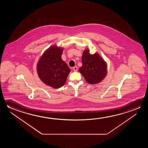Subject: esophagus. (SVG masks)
Instances as JSON below:
<instances>
[{"label": "esophagus", "mask_w": 148, "mask_h": 148, "mask_svg": "<svg viewBox=\"0 0 148 148\" xmlns=\"http://www.w3.org/2000/svg\"><path fill=\"white\" fill-rule=\"evenodd\" d=\"M73 70L74 71H75V72H76V71H77L78 70V68L77 66H75L74 67H73Z\"/></svg>", "instance_id": "esophagus-1"}]
</instances>
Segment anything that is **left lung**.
I'll return each mask as SVG.
<instances>
[{"instance_id":"1","label":"left lung","mask_w":148,"mask_h":148,"mask_svg":"<svg viewBox=\"0 0 148 148\" xmlns=\"http://www.w3.org/2000/svg\"><path fill=\"white\" fill-rule=\"evenodd\" d=\"M82 65L79 72L85 78L87 82L95 84L101 82L107 74V64L98 53L90 54L86 49L82 54Z\"/></svg>"}]
</instances>
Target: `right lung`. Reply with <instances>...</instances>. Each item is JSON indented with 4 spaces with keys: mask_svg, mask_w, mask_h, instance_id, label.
Returning a JSON list of instances; mask_svg holds the SVG:
<instances>
[{
    "mask_svg": "<svg viewBox=\"0 0 148 148\" xmlns=\"http://www.w3.org/2000/svg\"><path fill=\"white\" fill-rule=\"evenodd\" d=\"M63 49L56 45L47 49L37 64L40 79L47 86L59 88L65 84L70 69L61 59Z\"/></svg>",
    "mask_w": 148,
    "mask_h": 148,
    "instance_id": "right-lung-1",
    "label": "right lung"
}]
</instances>
